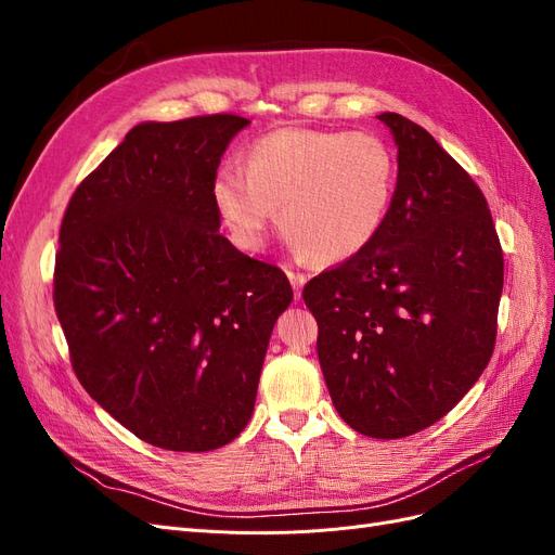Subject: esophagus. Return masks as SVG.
<instances>
[{
	"instance_id": "obj_1",
	"label": "esophagus",
	"mask_w": 555,
	"mask_h": 555,
	"mask_svg": "<svg viewBox=\"0 0 555 555\" xmlns=\"http://www.w3.org/2000/svg\"><path fill=\"white\" fill-rule=\"evenodd\" d=\"M289 280H292V287H294V296L300 298V292H304V284L308 282V275L300 273V271H289L287 273Z\"/></svg>"
}]
</instances>
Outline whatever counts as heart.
Wrapping results in <instances>:
<instances>
[{
	"label": "heart",
	"instance_id": "b5f03b06",
	"mask_svg": "<svg viewBox=\"0 0 555 555\" xmlns=\"http://www.w3.org/2000/svg\"><path fill=\"white\" fill-rule=\"evenodd\" d=\"M396 188V150L377 131L278 129L249 145L245 171H217L212 201L241 247H263L282 220L300 255L343 263L377 238Z\"/></svg>",
	"mask_w": 555,
	"mask_h": 555
}]
</instances>
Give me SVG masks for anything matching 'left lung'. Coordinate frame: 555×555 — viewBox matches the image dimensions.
I'll return each mask as SVG.
<instances>
[{
    "label": "left lung",
    "instance_id": "left-lung-1",
    "mask_svg": "<svg viewBox=\"0 0 555 555\" xmlns=\"http://www.w3.org/2000/svg\"><path fill=\"white\" fill-rule=\"evenodd\" d=\"M377 117L398 145L391 212L361 255L312 278L304 300L343 422L396 440L440 422L489 365L505 259L463 166L408 117Z\"/></svg>",
    "mask_w": 555,
    "mask_h": 555
}]
</instances>
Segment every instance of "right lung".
<instances>
[{"instance_id": "1", "label": "right lung", "mask_w": 555, "mask_h": 555, "mask_svg": "<svg viewBox=\"0 0 555 555\" xmlns=\"http://www.w3.org/2000/svg\"><path fill=\"white\" fill-rule=\"evenodd\" d=\"M217 113L143 122L82 180L60 227L53 300L78 382L169 451L236 440L294 292L220 233L212 180L247 127Z\"/></svg>"}]
</instances>
